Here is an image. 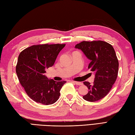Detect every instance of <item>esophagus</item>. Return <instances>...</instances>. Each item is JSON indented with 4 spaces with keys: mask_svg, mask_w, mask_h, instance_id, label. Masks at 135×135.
<instances>
[{
    "mask_svg": "<svg viewBox=\"0 0 135 135\" xmlns=\"http://www.w3.org/2000/svg\"><path fill=\"white\" fill-rule=\"evenodd\" d=\"M73 83H75L76 85H79V86H80V85L83 84V83H81V82H79V81H73Z\"/></svg>",
    "mask_w": 135,
    "mask_h": 135,
    "instance_id": "esophagus-1",
    "label": "esophagus"
}]
</instances>
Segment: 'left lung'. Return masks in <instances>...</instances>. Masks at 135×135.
I'll return each instance as SVG.
<instances>
[{
    "instance_id": "1",
    "label": "left lung",
    "mask_w": 135,
    "mask_h": 135,
    "mask_svg": "<svg viewBox=\"0 0 135 135\" xmlns=\"http://www.w3.org/2000/svg\"><path fill=\"white\" fill-rule=\"evenodd\" d=\"M75 48L83 51L90 60L88 68L95 75L93 84L83 82L89 92L83 98L90 102L100 100L108 94L118 76L119 62L114 49L103 41H84L76 44Z\"/></svg>"
}]
</instances>
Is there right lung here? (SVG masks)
I'll return each mask as SVG.
<instances>
[{"label":"right lung","mask_w":135,"mask_h":135,"mask_svg":"<svg viewBox=\"0 0 135 135\" xmlns=\"http://www.w3.org/2000/svg\"><path fill=\"white\" fill-rule=\"evenodd\" d=\"M65 44L34 45L20 54L16 73L27 94L35 102L51 105L58 100L60 91L66 81H55L44 75L54 65Z\"/></svg>","instance_id":"right-lung-1"}]
</instances>
